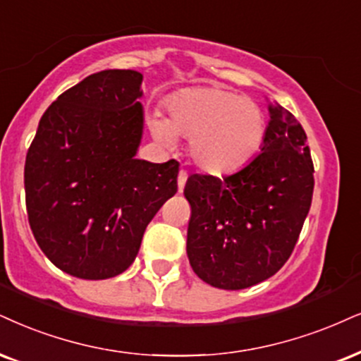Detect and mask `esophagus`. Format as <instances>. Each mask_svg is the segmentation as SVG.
Returning <instances> with one entry per match:
<instances>
[{
	"label": "esophagus",
	"instance_id": "obj_1",
	"mask_svg": "<svg viewBox=\"0 0 361 361\" xmlns=\"http://www.w3.org/2000/svg\"><path fill=\"white\" fill-rule=\"evenodd\" d=\"M185 182H188V172L180 171L179 176H177V185H179V192H182V190H184Z\"/></svg>",
	"mask_w": 361,
	"mask_h": 361
}]
</instances>
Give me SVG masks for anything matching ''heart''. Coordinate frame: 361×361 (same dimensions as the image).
<instances>
[{
    "label": "heart",
    "mask_w": 361,
    "mask_h": 361,
    "mask_svg": "<svg viewBox=\"0 0 361 361\" xmlns=\"http://www.w3.org/2000/svg\"><path fill=\"white\" fill-rule=\"evenodd\" d=\"M167 118L154 114L150 130L172 147L190 137L189 154L201 171L224 176L246 167L264 144L268 117L256 100L221 87H190L166 102Z\"/></svg>",
    "instance_id": "1"
}]
</instances>
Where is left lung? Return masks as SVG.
<instances>
[{
    "label": "left lung",
    "instance_id": "left-lung-1",
    "mask_svg": "<svg viewBox=\"0 0 361 361\" xmlns=\"http://www.w3.org/2000/svg\"><path fill=\"white\" fill-rule=\"evenodd\" d=\"M261 154L233 176L192 173L188 256L194 273L219 289H244L283 268L313 197V160L295 115L268 105Z\"/></svg>",
    "mask_w": 361,
    "mask_h": 361
}]
</instances>
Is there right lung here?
<instances>
[{
    "label": "right lung",
    "mask_w": 361,
    "mask_h": 361,
    "mask_svg": "<svg viewBox=\"0 0 361 361\" xmlns=\"http://www.w3.org/2000/svg\"><path fill=\"white\" fill-rule=\"evenodd\" d=\"M142 80L135 70H104L68 88L43 114L26 154L30 228L44 256L75 278L123 273L147 224L177 192V160L135 159Z\"/></svg>",
    "instance_id": "right-lung-1"
}]
</instances>
